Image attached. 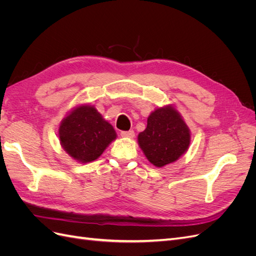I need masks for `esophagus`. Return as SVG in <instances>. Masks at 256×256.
Segmentation results:
<instances>
[{"mask_svg": "<svg viewBox=\"0 0 256 256\" xmlns=\"http://www.w3.org/2000/svg\"><path fill=\"white\" fill-rule=\"evenodd\" d=\"M120 136H122V138H132L134 136V132L132 130H130V131H122V132H120Z\"/></svg>", "mask_w": 256, "mask_h": 256, "instance_id": "obj_1", "label": "esophagus"}]
</instances>
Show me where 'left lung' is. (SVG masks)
<instances>
[{
  "instance_id": "left-lung-1",
  "label": "left lung",
  "mask_w": 256,
  "mask_h": 256,
  "mask_svg": "<svg viewBox=\"0 0 256 256\" xmlns=\"http://www.w3.org/2000/svg\"><path fill=\"white\" fill-rule=\"evenodd\" d=\"M190 143V129L173 104L156 108L147 118L146 129L138 136L146 159L157 168L177 161L187 152Z\"/></svg>"
}]
</instances>
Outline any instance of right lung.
<instances>
[{"mask_svg": "<svg viewBox=\"0 0 256 256\" xmlns=\"http://www.w3.org/2000/svg\"><path fill=\"white\" fill-rule=\"evenodd\" d=\"M116 138L113 126L90 104L74 106L60 122V146L80 164L98 159Z\"/></svg>", "mask_w": 256, "mask_h": 256, "instance_id": "1", "label": "right lung"}]
</instances>
